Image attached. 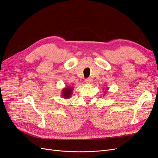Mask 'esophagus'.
I'll list each match as a JSON object with an SVG mask.
<instances>
[{
    "label": "esophagus",
    "instance_id": "esophagus-1",
    "mask_svg": "<svg viewBox=\"0 0 158 158\" xmlns=\"http://www.w3.org/2000/svg\"><path fill=\"white\" fill-rule=\"evenodd\" d=\"M85 82L87 83V84H91V83H92V79L90 78H86V79L85 80Z\"/></svg>",
    "mask_w": 158,
    "mask_h": 158
}]
</instances>
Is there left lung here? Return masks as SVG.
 Returning <instances> with one entry per match:
<instances>
[{"label": "left lung", "mask_w": 158, "mask_h": 158, "mask_svg": "<svg viewBox=\"0 0 158 158\" xmlns=\"http://www.w3.org/2000/svg\"><path fill=\"white\" fill-rule=\"evenodd\" d=\"M106 89H107V88H106ZM105 92H106V91H105ZM107 91H106V92H105V93H107Z\"/></svg>", "instance_id": "8db88e82"}]
</instances>
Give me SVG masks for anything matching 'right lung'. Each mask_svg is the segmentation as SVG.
<instances>
[{"label":"right lung","mask_w":158,"mask_h":158,"mask_svg":"<svg viewBox=\"0 0 158 158\" xmlns=\"http://www.w3.org/2000/svg\"><path fill=\"white\" fill-rule=\"evenodd\" d=\"M73 88L72 86H66L61 91V96L64 99H69L71 98L73 92Z\"/></svg>","instance_id":"1"}]
</instances>
